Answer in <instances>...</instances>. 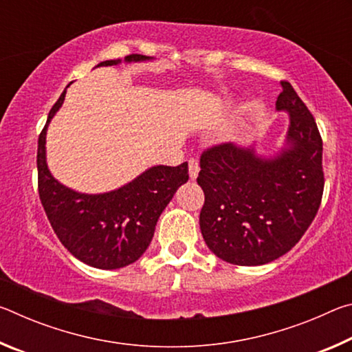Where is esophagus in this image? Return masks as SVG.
<instances>
[{
  "mask_svg": "<svg viewBox=\"0 0 352 352\" xmlns=\"http://www.w3.org/2000/svg\"><path fill=\"white\" fill-rule=\"evenodd\" d=\"M188 164H189V177H190V180H195V178H197V175H199V170H200L199 162L195 158H190L189 162H188Z\"/></svg>",
  "mask_w": 352,
  "mask_h": 352,
  "instance_id": "34e87169",
  "label": "esophagus"
}]
</instances>
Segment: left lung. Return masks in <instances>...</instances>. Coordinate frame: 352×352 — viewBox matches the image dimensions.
Returning <instances> with one entry per match:
<instances>
[{"instance_id": "left-lung-1", "label": "left lung", "mask_w": 352, "mask_h": 352, "mask_svg": "<svg viewBox=\"0 0 352 352\" xmlns=\"http://www.w3.org/2000/svg\"><path fill=\"white\" fill-rule=\"evenodd\" d=\"M276 110L290 113L289 148L272 160L231 142L208 147L197 183L205 192L200 230L230 264L262 265L294 248L318 212L324 189L323 140L287 80Z\"/></svg>"}]
</instances>
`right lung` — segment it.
Here are the masks:
<instances>
[{
	"label": "right lung",
	"mask_w": 352,
	"mask_h": 352,
	"mask_svg": "<svg viewBox=\"0 0 352 352\" xmlns=\"http://www.w3.org/2000/svg\"><path fill=\"white\" fill-rule=\"evenodd\" d=\"M132 54L126 62L146 60ZM119 60L100 62L110 67ZM65 90L52 105L38 136V194L47 220L68 252L102 270L121 269L140 259L151 243L158 217L175 190L188 182V163L175 168L155 166L133 182L107 194H79L58 183L46 166V127L65 99Z\"/></svg>",
	"instance_id": "1"
}]
</instances>
